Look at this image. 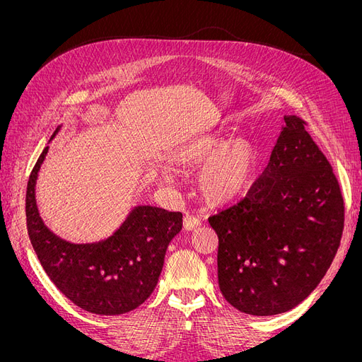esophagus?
I'll use <instances>...</instances> for the list:
<instances>
[{"label": "esophagus", "instance_id": "1", "mask_svg": "<svg viewBox=\"0 0 362 362\" xmlns=\"http://www.w3.org/2000/svg\"><path fill=\"white\" fill-rule=\"evenodd\" d=\"M198 226H201V221L196 216L193 214H185L184 216V229H187V231H193Z\"/></svg>", "mask_w": 362, "mask_h": 362}]
</instances>
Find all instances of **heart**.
Returning a JSON list of instances; mask_svg holds the SVG:
<instances>
[{
	"label": "heart",
	"instance_id": "heart-1",
	"mask_svg": "<svg viewBox=\"0 0 362 362\" xmlns=\"http://www.w3.org/2000/svg\"><path fill=\"white\" fill-rule=\"evenodd\" d=\"M173 160L180 166H201L196 173V187L210 204H229L243 198L259 169V154L250 141L222 134H205L187 141L177 149ZM173 178L172 168H160L163 182H172Z\"/></svg>",
	"mask_w": 362,
	"mask_h": 362
}]
</instances>
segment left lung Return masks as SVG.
Wrapping results in <instances>:
<instances>
[{"mask_svg":"<svg viewBox=\"0 0 362 362\" xmlns=\"http://www.w3.org/2000/svg\"><path fill=\"white\" fill-rule=\"evenodd\" d=\"M266 170L246 198L208 218L217 278L238 311L275 315L319 286L341 240L344 201L329 161L298 116H284Z\"/></svg>","mask_w":362,"mask_h":362,"instance_id":"obj_1","label":"left lung"}]
</instances>
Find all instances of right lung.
Returning a JSON list of instances; mask_svg holds the SVG:
<instances>
[{
  "label": "right lung",
  "instance_id": "obj_1",
  "mask_svg": "<svg viewBox=\"0 0 362 362\" xmlns=\"http://www.w3.org/2000/svg\"><path fill=\"white\" fill-rule=\"evenodd\" d=\"M47 154L48 146L31 170L25 196L28 237L43 270L84 311L119 315L136 310L157 287L168 246L182 228V214L137 205L108 238L66 242L43 223L37 210L36 181Z\"/></svg>",
  "mask_w": 362,
  "mask_h": 362
}]
</instances>
